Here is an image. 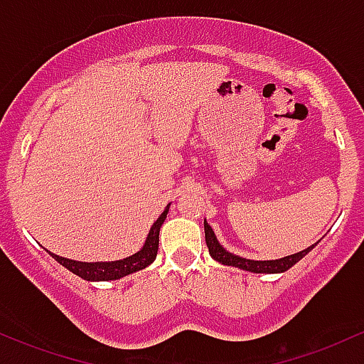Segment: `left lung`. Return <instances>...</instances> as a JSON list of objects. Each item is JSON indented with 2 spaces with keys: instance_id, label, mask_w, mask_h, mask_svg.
I'll list each match as a JSON object with an SVG mask.
<instances>
[{
  "instance_id": "left-lung-1",
  "label": "left lung",
  "mask_w": 364,
  "mask_h": 364,
  "mask_svg": "<svg viewBox=\"0 0 364 364\" xmlns=\"http://www.w3.org/2000/svg\"><path fill=\"white\" fill-rule=\"evenodd\" d=\"M203 230H205V243H207V247H209V254L213 255L214 261L221 262V264H225V266L240 267V269L250 271V273H267V274L283 273V271L290 269L295 262L301 261L306 254H309L311 250L314 249V245H318V242H316L314 245L301 250V252L287 255V257H282V259H274V261H252V259H243V257H240V255H235V254L225 250V247L219 245L213 228L209 226V223L207 221H203Z\"/></svg>"
}]
</instances>
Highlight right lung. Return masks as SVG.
Instances as JSON below:
<instances>
[{
  "label": "right lung",
  "mask_w": 364,
  "mask_h": 364,
  "mask_svg": "<svg viewBox=\"0 0 364 364\" xmlns=\"http://www.w3.org/2000/svg\"><path fill=\"white\" fill-rule=\"evenodd\" d=\"M169 205L164 209V213L159 215L157 221L150 228V233L146 237V242L141 247V250L129 255V257L112 262H79L72 261V259L60 257V255H55L51 252L50 255L63 267H67V269L77 274V277H81L82 279H87V282H109V279H119L131 273H136V271L143 269V267L150 266L155 261V257H157L159 231H161L162 223L166 221L167 213H169Z\"/></svg>",
  "instance_id": "right-lung-1"
}]
</instances>
